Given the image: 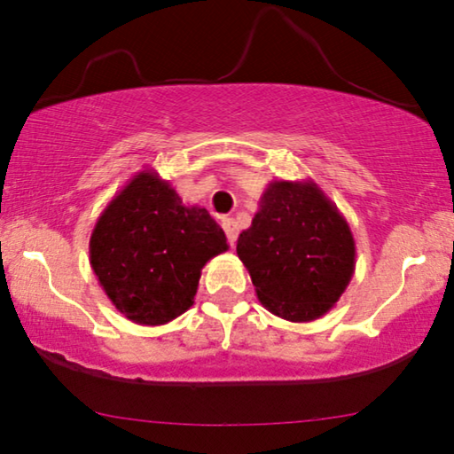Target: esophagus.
Here are the masks:
<instances>
[{"mask_svg": "<svg viewBox=\"0 0 454 454\" xmlns=\"http://www.w3.org/2000/svg\"><path fill=\"white\" fill-rule=\"evenodd\" d=\"M222 228H224L230 245H234L236 239H239V228H236V222L232 218H224L222 220Z\"/></svg>", "mask_w": 454, "mask_h": 454, "instance_id": "esophagus-1", "label": "esophagus"}]
</instances>
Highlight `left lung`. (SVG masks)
I'll list each match as a JSON object with an SVG mask.
<instances>
[{
    "label": "left lung",
    "mask_w": 454,
    "mask_h": 454,
    "mask_svg": "<svg viewBox=\"0 0 454 454\" xmlns=\"http://www.w3.org/2000/svg\"><path fill=\"white\" fill-rule=\"evenodd\" d=\"M236 253L259 301L289 322H312L340 300L355 273L350 226L316 181H270Z\"/></svg>",
    "instance_id": "1"
}]
</instances>
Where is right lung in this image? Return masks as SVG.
<instances>
[{"instance_id":"1","label":"right lung","mask_w":454,"mask_h":454,"mask_svg":"<svg viewBox=\"0 0 454 454\" xmlns=\"http://www.w3.org/2000/svg\"><path fill=\"white\" fill-rule=\"evenodd\" d=\"M226 250L224 230L207 209L185 206L168 181L146 168L99 214L90 262L120 314L162 326L193 306L201 269Z\"/></svg>"}]
</instances>
